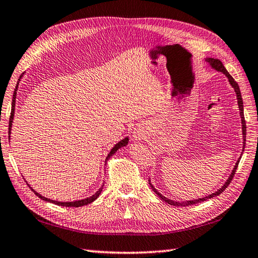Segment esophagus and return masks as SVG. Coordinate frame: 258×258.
Instances as JSON below:
<instances>
[{
	"instance_id": "obj_1",
	"label": "esophagus",
	"mask_w": 258,
	"mask_h": 258,
	"mask_svg": "<svg viewBox=\"0 0 258 258\" xmlns=\"http://www.w3.org/2000/svg\"><path fill=\"white\" fill-rule=\"evenodd\" d=\"M134 138H135V139H138V140L143 139V133H141V132H135V134H134Z\"/></svg>"
}]
</instances>
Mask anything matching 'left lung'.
<instances>
[{
	"label": "left lung",
	"instance_id": "left-lung-1",
	"mask_svg": "<svg viewBox=\"0 0 258 258\" xmlns=\"http://www.w3.org/2000/svg\"><path fill=\"white\" fill-rule=\"evenodd\" d=\"M207 61H208L209 63H210V66L213 68H215L216 70H218V72H221V73H224L227 77H228V80H229V83H230V85L233 86L234 87V89H235V92H236V95H237V99H238V106H239V110H240V117H241V124H243V138H244V148H243V151H244V149H245V142H246V122H245V117H244V106H243V98H241V94H240V89H239V86H238V84H237L235 80H234V78L231 77L230 76V74L227 72L226 70V68L224 67V64H223V62L220 61L219 59H214V58H207L206 59ZM238 163H239V160L237 161V163H236V165H235V168H234V170H233V172H231V174H230V176L228 178V180L226 181V183L221 186V188L219 189V190H217L215 194H211V195H209L208 197H205V198H199V199H196V200H189V201H183V203H179V201H173V200H171V199H168V198H165L164 196H162L161 195L160 192H158V191H156V189L154 188V186L151 184V188H152V190L154 191V192L158 195L159 197H160V199L161 200H163V201H165L166 204H169V205H171V206H175V207H185V206H191V205H195V204H199V203H204V201H206L207 199H211V198H214V197H217V196H219L221 192H223V191L227 188V186L229 185V183L231 182V180H233V178H234V175H235V172H236V170H237V166H238Z\"/></svg>",
	"mask_w": 258,
	"mask_h": 258
}]
</instances>
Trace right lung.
I'll list each match as a JSON object with an SVG mask.
<instances>
[{"instance_id":"obj_1","label":"right lung","mask_w":258,"mask_h":258,"mask_svg":"<svg viewBox=\"0 0 258 258\" xmlns=\"http://www.w3.org/2000/svg\"><path fill=\"white\" fill-rule=\"evenodd\" d=\"M22 77V75L20 76V78ZM20 80V79H19ZM18 85H19V83H18ZM18 85H17V87H15V89H14V93H13V99H12V108H11V115H10V120H9V135L11 134V127H12V122H13V116H14V109H15V98H17V90H18ZM10 138V136H9ZM10 140V139H9ZM128 143V139L126 138V139H124V140H122V141H119V142L117 143V144H115V146L114 148L110 150V152L108 153V155H107V158H106V161H107L109 158H110V155H113L116 151H117L118 149H120L122 148V146H125L126 144ZM31 190H33L32 188H31ZM102 190H103V188H100L97 192H96L95 195H93L92 197H89V198H86V199H83V200H78V201H73V203H60V201H54V200H51V199H48V198H44V197H42L41 195H39L38 192H35V191L33 190V192L37 195L39 198H41L42 200H44V201H49V203H52V204H54V205H58V206H62V207H76V208H77V207H82V206H86V205H88V204H90V203H93V201H95L96 199L98 198V196L100 195V192H102Z\"/></svg>"}]
</instances>
